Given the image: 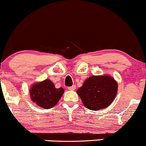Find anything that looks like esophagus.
Segmentation results:
<instances>
[{"mask_svg":"<svg viewBox=\"0 0 146 146\" xmlns=\"http://www.w3.org/2000/svg\"><path fill=\"white\" fill-rule=\"evenodd\" d=\"M68 89H69V90H75V89H76V86H73L71 87H69V88H68Z\"/></svg>","mask_w":146,"mask_h":146,"instance_id":"obj_1","label":"esophagus"}]
</instances>
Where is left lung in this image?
Listing matches in <instances>:
<instances>
[{
  "label": "left lung",
  "instance_id": "8db88e82",
  "mask_svg": "<svg viewBox=\"0 0 146 146\" xmlns=\"http://www.w3.org/2000/svg\"><path fill=\"white\" fill-rule=\"evenodd\" d=\"M118 84L108 75H93L77 90L83 104L88 109L99 110L109 106L115 99Z\"/></svg>",
  "mask_w": 146,
  "mask_h": 146
}]
</instances>
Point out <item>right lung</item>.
Listing matches in <instances>:
<instances>
[{
  "instance_id": "obj_1",
  "label": "right lung",
  "mask_w": 146,
  "mask_h": 146,
  "mask_svg": "<svg viewBox=\"0 0 146 146\" xmlns=\"http://www.w3.org/2000/svg\"><path fill=\"white\" fill-rule=\"evenodd\" d=\"M63 94V88H56L54 84L50 79L35 83L29 89V94L32 102L43 108V109H49L54 107Z\"/></svg>"
}]
</instances>
